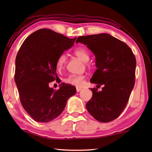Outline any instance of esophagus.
<instances>
[{
  "mask_svg": "<svg viewBox=\"0 0 152 152\" xmlns=\"http://www.w3.org/2000/svg\"><path fill=\"white\" fill-rule=\"evenodd\" d=\"M82 91L81 88H76V91L78 92H79L80 91Z\"/></svg>",
  "mask_w": 152,
  "mask_h": 152,
  "instance_id": "obj_1",
  "label": "esophagus"
}]
</instances>
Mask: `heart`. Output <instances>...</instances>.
<instances>
[{
  "label": "heart",
  "mask_w": 152,
  "mask_h": 152,
  "mask_svg": "<svg viewBox=\"0 0 152 152\" xmlns=\"http://www.w3.org/2000/svg\"><path fill=\"white\" fill-rule=\"evenodd\" d=\"M74 53L76 56L80 59V60L84 61V62H87L90 59V55L88 51H87L86 49L84 47L76 48L74 50ZM67 58L66 56L62 53L59 56L57 61H56V68L58 70H60L64 68V66L66 63ZM84 79H85V76L84 75H80V74H71L69 76L65 78L64 81L66 83L70 84L72 86H82L84 84Z\"/></svg>",
  "instance_id": "heart-1"
}]
</instances>
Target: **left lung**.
Instances as JSON below:
<instances>
[{"label":"left lung","mask_w":152,"mask_h":152,"mask_svg":"<svg viewBox=\"0 0 152 152\" xmlns=\"http://www.w3.org/2000/svg\"><path fill=\"white\" fill-rule=\"evenodd\" d=\"M78 42L87 45L96 58L97 69L91 82L103 85L101 91L91 89L92 96L86 109L100 122L112 121L125 109L134 87L135 56L125 43L107 33L80 36Z\"/></svg>","instance_id":"obj_1"}]
</instances>
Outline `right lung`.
I'll list each match as a JSON object with an SVG mask.
<instances>
[{"label": "right lung", "instance_id": "right-lung-1", "mask_svg": "<svg viewBox=\"0 0 152 152\" xmlns=\"http://www.w3.org/2000/svg\"><path fill=\"white\" fill-rule=\"evenodd\" d=\"M76 39L42 29L27 37L18 51L15 81L23 107L35 121L47 123L56 119L69 98L76 94L75 87L68 84L57 91L49 86L55 80L59 82L56 61Z\"/></svg>", "mask_w": 152, "mask_h": 152}]
</instances>
